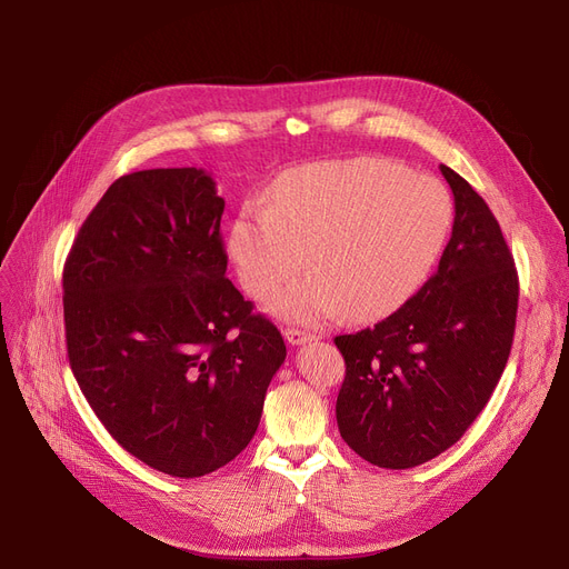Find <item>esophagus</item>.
Here are the masks:
<instances>
[{"label":"esophagus","mask_w":569,"mask_h":569,"mask_svg":"<svg viewBox=\"0 0 569 569\" xmlns=\"http://www.w3.org/2000/svg\"><path fill=\"white\" fill-rule=\"evenodd\" d=\"M283 337H286V341H288L290 346H302V343L316 341V335H311V332H307V330H297V327H288V330L283 332Z\"/></svg>","instance_id":"1"}]
</instances>
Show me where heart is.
<instances>
[{"label":"heart","instance_id":"obj_1","mask_svg":"<svg viewBox=\"0 0 569 569\" xmlns=\"http://www.w3.org/2000/svg\"><path fill=\"white\" fill-rule=\"evenodd\" d=\"M455 221L452 196L438 179L410 174L387 159L320 161L286 170L267 207L247 202L228 253L244 290L269 311L322 322L348 311L371 322L399 311L431 277Z\"/></svg>","mask_w":569,"mask_h":569}]
</instances>
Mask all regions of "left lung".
Here are the masks:
<instances>
[{
	"instance_id": "1",
	"label": "left lung",
	"mask_w": 569,
	"mask_h": 569,
	"mask_svg": "<svg viewBox=\"0 0 569 569\" xmlns=\"http://www.w3.org/2000/svg\"><path fill=\"white\" fill-rule=\"evenodd\" d=\"M440 172L455 193V226L436 274L392 316L335 339L346 360L341 438L392 470L431 461L466 433L515 339V258L485 198L452 168Z\"/></svg>"
}]
</instances>
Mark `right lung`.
Instances as JSON below:
<instances>
[{"instance_id":"right-lung-1","label":"right lung","mask_w":569,"mask_h":569,"mask_svg":"<svg viewBox=\"0 0 569 569\" xmlns=\"http://www.w3.org/2000/svg\"><path fill=\"white\" fill-rule=\"evenodd\" d=\"M226 200L200 168L119 177L64 264L71 371L108 433L172 477L251 442L286 360L281 332L226 277Z\"/></svg>"}]
</instances>
